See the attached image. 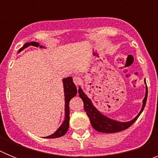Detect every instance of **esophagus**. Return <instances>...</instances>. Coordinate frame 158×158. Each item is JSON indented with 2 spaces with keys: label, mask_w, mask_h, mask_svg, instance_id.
I'll list each match as a JSON object with an SVG mask.
<instances>
[{
  "label": "esophagus",
  "mask_w": 158,
  "mask_h": 158,
  "mask_svg": "<svg viewBox=\"0 0 158 158\" xmlns=\"http://www.w3.org/2000/svg\"><path fill=\"white\" fill-rule=\"evenodd\" d=\"M81 79L79 77H73V82H74V84L76 85H78L81 83Z\"/></svg>",
  "instance_id": "34e87169"
}]
</instances>
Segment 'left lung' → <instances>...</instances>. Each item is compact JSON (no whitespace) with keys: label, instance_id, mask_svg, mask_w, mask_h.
<instances>
[{"label":"left lung","instance_id":"obj_1","mask_svg":"<svg viewBox=\"0 0 158 158\" xmlns=\"http://www.w3.org/2000/svg\"><path fill=\"white\" fill-rule=\"evenodd\" d=\"M145 84L146 85V80L144 81ZM78 93L79 96L81 98V100L84 102V108L86 114L89 116V120L91 123V125L96 131L102 133H115V132H118V131H122L124 130L127 129L128 127L132 125L137 118H139L141 113L142 112L144 109L145 106L146 104V100H147V95H148V89L147 85L146 86V95L145 97L142 100V107L141 108V111L133 119L128 121V122H119V121L115 120L109 117L106 116L104 114H102L94 105H93V102L88 97L87 95L84 93L81 86H79L78 89Z\"/></svg>","mask_w":158,"mask_h":158}]
</instances>
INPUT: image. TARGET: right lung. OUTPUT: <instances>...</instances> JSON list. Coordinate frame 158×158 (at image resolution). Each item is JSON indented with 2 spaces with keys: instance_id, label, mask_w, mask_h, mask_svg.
Listing matches in <instances>:
<instances>
[{
  "instance_id": "right-lung-1",
  "label": "right lung",
  "mask_w": 158,
  "mask_h": 158,
  "mask_svg": "<svg viewBox=\"0 0 158 158\" xmlns=\"http://www.w3.org/2000/svg\"><path fill=\"white\" fill-rule=\"evenodd\" d=\"M30 46H34V47H40V48H46L45 47L40 45V43H36V42H31V43H25L24 45L19 49L18 51V53L24 50L25 48L30 47ZM62 83H63V88H64V96H65V119H64L63 123L62 125L58 127L54 134L51 135H49L47 137H43L46 139H55V138H59L65 135L68 131L69 128V103L71 99L73 97H74L77 95V87L75 85V84L73 81V78L71 77H69L63 78L62 80Z\"/></svg>"
}]
</instances>
